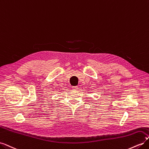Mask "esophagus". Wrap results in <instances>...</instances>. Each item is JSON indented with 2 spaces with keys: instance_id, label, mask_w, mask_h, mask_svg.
<instances>
[{
  "instance_id": "obj_1",
  "label": "esophagus",
  "mask_w": 149,
  "mask_h": 149,
  "mask_svg": "<svg viewBox=\"0 0 149 149\" xmlns=\"http://www.w3.org/2000/svg\"><path fill=\"white\" fill-rule=\"evenodd\" d=\"M72 88H73V90H77V89L78 88V86H73V87H72Z\"/></svg>"
}]
</instances>
